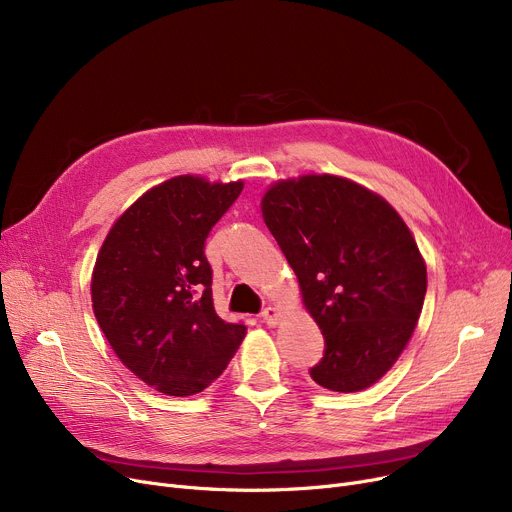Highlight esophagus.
Instances as JSON below:
<instances>
[{"label":"esophagus","mask_w":512,"mask_h":512,"mask_svg":"<svg viewBox=\"0 0 512 512\" xmlns=\"http://www.w3.org/2000/svg\"><path fill=\"white\" fill-rule=\"evenodd\" d=\"M261 317H263V321L265 324H270V326H276L278 321L282 319V311L276 307V305H270V307H265L263 309V313H261Z\"/></svg>","instance_id":"obj_1"}]
</instances>
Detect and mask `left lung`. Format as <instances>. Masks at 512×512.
<instances>
[{"mask_svg":"<svg viewBox=\"0 0 512 512\" xmlns=\"http://www.w3.org/2000/svg\"><path fill=\"white\" fill-rule=\"evenodd\" d=\"M261 215L326 338L313 382L346 394L382 380L407 348L427 290L405 220L378 193L334 174L274 182Z\"/></svg>","mask_w":512,"mask_h":512,"instance_id":"1","label":"left lung"}]
</instances>
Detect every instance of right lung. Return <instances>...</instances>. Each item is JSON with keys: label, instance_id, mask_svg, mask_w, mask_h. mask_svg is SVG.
Wrapping results in <instances>:
<instances>
[{"label": "right lung", "instance_id": "obj_1", "mask_svg": "<svg viewBox=\"0 0 512 512\" xmlns=\"http://www.w3.org/2000/svg\"><path fill=\"white\" fill-rule=\"evenodd\" d=\"M245 182L174 176L107 232L91 276L97 324L116 357L168 396L203 392L247 334L215 313L205 238Z\"/></svg>", "mask_w": 512, "mask_h": 512}]
</instances>
